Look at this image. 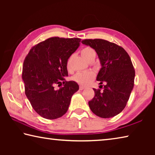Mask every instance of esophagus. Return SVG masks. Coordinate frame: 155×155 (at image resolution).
Here are the masks:
<instances>
[{
  "label": "esophagus",
  "mask_w": 155,
  "mask_h": 155,
  "mask_svg": "<svg viewBox=\"0 0 155 155\" xmlns=\"http://www.w3.org/2000/svg\"><path fill=\"white\" fill-rule=\"evenodd\" d=\"M84 89H85V87H83V85H80L79 86V90H83Z\"/></svg>",
  "instance_id": "esophagus-1"
}]
</instances>
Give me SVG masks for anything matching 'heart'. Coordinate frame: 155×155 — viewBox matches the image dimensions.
Masks as SVG:
<instances>
[{
  "label": "heart",
  "mask_w": 155,
  "mask_h": 155,
  "mask_svg": "<svg viewBox=\"0 0 155 155\" xmlns=\"http://www.w3.org/2000/svg\"><path fill=\"white\" fill-rule=\"evenodd\" d=\"M81 54L87 61L91 59H95L96 52L91 47H85L81 50ZM66 68L68 71H71V57L68 59ZM94 74L93 72L89 71L78 72L73 76L72 79L82 85H87L94 80Z\"/></svg>",
  "instance_id": "heart-1"
}]
</instances>
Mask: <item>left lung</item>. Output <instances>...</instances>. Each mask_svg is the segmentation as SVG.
Wrapping results in <instances>:
<instances>
[{
	"instance_id": "left-lung-1",
	"label": "left lung",
	"mask_w": 155,
	"mask_h": 155,
	"mask_svg": "<svg viewBox=\"0 0 155 155\" xmlns=\"http://www.w3.org/2000/svg\"><path fill=\"white\" fill-rule=\"evenodd\" d=\"M81 43L90 46L98 54L101 69L96 80L100 89L94 88L95 93L89 106L94 114L109 118L119 114L129 99L134 86L135 69L127 52L116 44L102 39H86Z\"/></svg>"
}]
</instances>
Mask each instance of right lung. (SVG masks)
Returning a JSON list of instances; mask_svg holds the SVG:
<instances>
[{
  "instance_id": "1",
  "label": "right lung",
  "mask_w": 155,
  "mask_h": 155,
  "mask_svg": "<svg viewBox=\"0 0 155 155\" xmlns=\"http://www.w3.org/2000/svg\"><path fill=\"white\" fill-rule=\"evenodd\" d=\"M81 40L50 38L33 46L25 57L22 74L25 94L33 109L44 118L63 116L72 95L78 90L77 83L65 81L64 77L68 74V59L79 46ZM55 84L61 87L55 90Z\"/></svg>"
}]
</instances>
